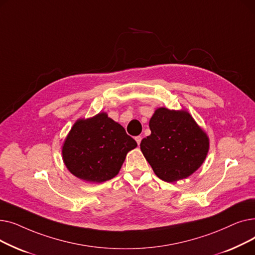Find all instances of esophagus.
<instances>
[{
    "mask_svg": "<svg viewBox=\"0 0 255 255\" xmlns=\"http://www.w3.org/2000/svg\"><path fill=\"white\" fill-rule=\"evenodd\" d=\"M135 140H136L137 144L139 145V144H140V141H141V136H136V137H135Z\"/></svg>",
    "mask_w": 255,
    "mask_h": 255,
    "instance_id": "esophagus-1",
    "label": "esophagus"
}]
</instances>
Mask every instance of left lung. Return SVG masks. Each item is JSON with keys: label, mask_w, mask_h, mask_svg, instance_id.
Masks as SVG:
<instances>
[{"label": "left lung", "mask_w": 255, "mask_h": 255, "mask_svg": "<svg viewBox=\"0 0 255 255\" xmlns=\"http://www.w3.org/2000/svg\"><path fill=\"white\" fill-rule=\"evenodd\" d=\"M149 126L151 134L141 140L140 150L159 179H187L205 162L210 139L189 112L158 107Z\"/></svg>", "instance_id": "1"}]
</instances>
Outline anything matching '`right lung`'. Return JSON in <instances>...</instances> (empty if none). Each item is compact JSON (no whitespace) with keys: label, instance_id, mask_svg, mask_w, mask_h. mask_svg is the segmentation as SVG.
<instances>
[{"label":"right lung","instance_id":"right-lung-1","mask_svg":"<svg viewBox=\"0 0 255 255\" xmlns=\"http://www.w3.org/2000/svg\"><path fill=\"white\" fill-rule=\"evenodd\" d=\"M137 146L123 126L106 113L80 118L62 145L63 162L73 176L89 183L115 178L129 151Z\"/></svg>","mask_w":255,"mask_h":255}]
</instances>
